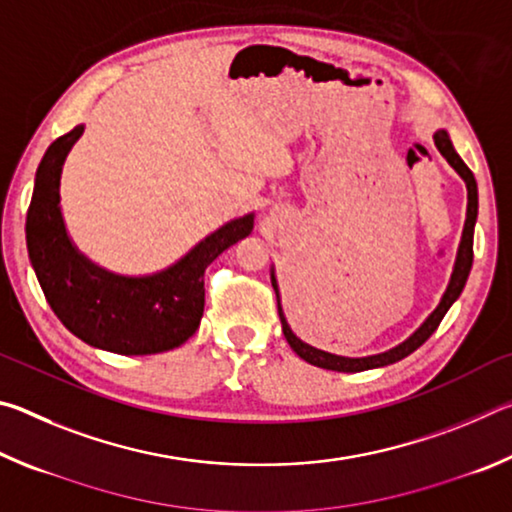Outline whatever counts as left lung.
Segmentation results:
<instances>
[{"label": "left lung", "instance_id": "left-lung-1", "mask_svg": "<svg viewBox=\"0 0 512 512\" xmlns=\"http://www.w3.org/2000/svg\"><path fill=\"white\" fill-rule=\"evenodd\" d=\"M433 140H436L438 151L445 155L447 162L452 164V167L458 173H461V178L465 180V185H467V219H465V228H463V239H461V246H458V257H456V266H454V273H452V282H449V287L445 291L443 300H440V305L436 307V311H433V314L427 320H424V325L411 336V339H406L402 345H397V348H393V350L375 354V357H363V359L336 357V354L316 350V348H311V345L302 343L298 336L291 332V327H289L287 320H284V314H282V309H280V300H277V311H280L284 339L289 341L291 350L296 352L300 359L309 361L311 366L336 370V372H361V370L388 366V363H395V361H400L404 357H409L411 352L418 350L420 345L427 341L433 332H436L438 325H440V320H443L445 314H447V309L454 305L458 296H461V291H463L465 282H467V275H470L472 259H474V223H476V210H479V194H476L474 173L470 171V167H467V164L461 158H458V153L454 151L452 142H449V135L445 131H438L436 135H433ZM273 289H275V296H277L275 277H273ZM277 298H280V296H277Z\"/></svg>", "mask_w": 512, "mask_h": 512}]
</instances>
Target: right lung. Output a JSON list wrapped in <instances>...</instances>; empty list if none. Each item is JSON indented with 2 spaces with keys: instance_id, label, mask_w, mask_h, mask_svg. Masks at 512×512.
Wrapping results in <instances>:
<instances>
[{
  "instance_id": "add662e5",
  "label": "right lung",
  "mask_w": 512,
  "mask_h": 512,
  "mask_svg": "<svg viewBox=\"0 0 512 512\" xmlns=\"http://www.w3.org/2000/svg\"><path fill=\"white\" fill-rule=\"evenodd\" d=\"M83 126L60 135L36 171L27 212V248L42 293L69 332L117 354H158L178 348L201 323L205 268L253 230V214L230 221L169 271L119 277L92 266L67 239L60 216V171Z\"/></svg>"
}]
</instances>
